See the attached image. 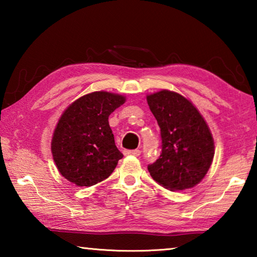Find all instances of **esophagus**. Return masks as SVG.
<instances>
[{"label":"esophagus","instance_id":"1","mask_svg":"<svg viewBox=\"0 0 257 257\" xmlns=\"http://www.w3.org/2000/svg\"><path fill=\"white\" fill-rule=\"evenodd\" d=\"M123 154L127 155V156H129V155L138 156L139 154H141V151H139V150H125V151H123Z\"/></svg>","mask_w":257,"mask_h":257}]
</instances>
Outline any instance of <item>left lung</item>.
I'll return each instance as SVG.
<instances>
[{
  "mask_svg": "<svg viewBox=\"0 0 257 257\" xmlns=\"http://www.w3.org/2000/svg\"><path fill=\"white\" fill-rule=\"evenodd\" d=\"M161 129L162 153L149 169L169 190L193 188L202 181L214 156V141L201 113L189 99L171 90L147 95Z\"/></svg>",
  "mask_w": 257,
  "mask_h": 257,
  "instance_id": "left-lung-1",
  "label": "left lung"
}]
</instances>
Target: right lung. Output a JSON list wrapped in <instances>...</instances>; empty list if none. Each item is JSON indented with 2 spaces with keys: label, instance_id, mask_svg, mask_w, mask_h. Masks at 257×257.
Here are the masks:
<instances>
[{
  "label": "right lung",
  "instance_id": "obj_1",
  "mask_svg": "<svg viewBox=\"0 0 257 257\" xmlns=\"http://www.w3.org/2000/svg\"><path fill=\"white\" fill-rule=\"evenodd\" d=\"M125 97L93 92L71 103L59 119L51 151L59 172L79 187H90L111 176L122 153L108 124L111 113Z\"/></svg>",
  "mask_w": 257,
  "mask_h": 257
}]
</instances>
